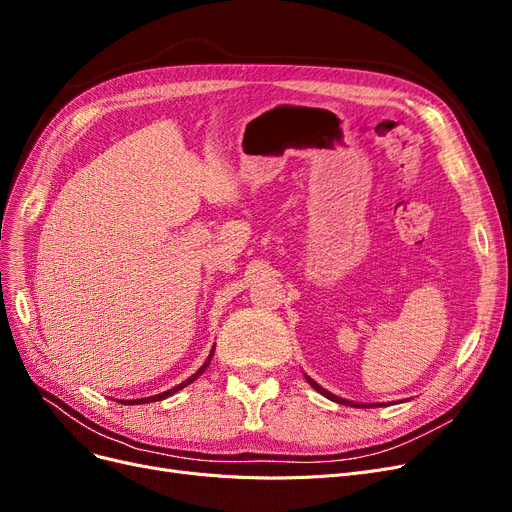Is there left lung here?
<instances>
[{"label": "left lung", "mask_w": 512, "mask_h": 512, "mask_svg": "<svg viewBox=\"0 0 512 512\" xmlns=\"http://www.w3.org/2000/svg\"><path fill=\"white\" fill-rule=\"evenodd\" d=\"M305 381L314 387L318 393H322L324 397H328V399H332V402H337V404H343V406H353V408H381V406H387V404H358V402H349V399H343V397H339V395H335V393H330V391H326L324 387H320L314 379H311V376H307L305 374Z\"/></svg>", "instance_id": "left-lung-1"}]
</instances>
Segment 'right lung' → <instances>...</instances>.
<instances>
[{
	"mask_svg": "<svg viewBox=\"0 0 512 512\" xmlns=\"http://www.w3.org/2000/svg\"><path fill=\"white\" fill-rule=\"evenodd\" d=\"M213 353H215V347L211 349V353H209V358H207V362L198 368L190 379H186L184 383H180V385H175L173 389H167V391H163V393H159V395H150V397H140V399H117V402H121V404H125V406H133V404H150V402H161V399H165V397H169V395H173V393H177L180 389H184V387H188L190 383H194L198 376H201L205 370H207V366H209V362H211V358H213Z\"/></svg>",
	"mask_w": 512,
	"mask_h": 512,
	"instance_id": "add662e5",
	"label": "right lung"
}]
</instances>
